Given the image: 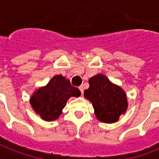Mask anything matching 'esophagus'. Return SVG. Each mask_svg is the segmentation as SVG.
I'll list each match as a JSON object with an SVG mask.
<instances>
[{
    "mask_svg": "<svg viewBox=\"0 0 159 159\" xmlns=\"http://www.w3.org/2000/svg\"><path fill=\"white\" fill-rule=\"evenodd\" d=\"M79 89H80V91H81V93H82V95H83V94H84V86H83V85H82V86H80Z\"/></svg>",
    "mask_w": 159,
    "mask_h": 159,
    "instance_id": "34e87169",
    "label": "esophagus"
}]
</instances>
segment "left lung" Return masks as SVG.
Wrapping results in <instances>:
<instances>
[{"mask_svg":"<svg viewBox=\"0 0 159 159\" xmlns=\"http://www.w3.org/2000/svg\"><path fill=\"white\" fill-rule=\"evenodd\" d=\"M89 84V88L84 90V98L92 103L97 118L106 124L116 122L128 108L124 89L102 74L90 77Z\"/></svg>","mask_w":159,"mask_h":159,"instance_id":"left-lung-1","label":"left lung"}]
</instances>
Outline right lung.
<instances>
[{"label": "right lung", "instance_id": "1", "mask_svg": "<svg viewBox=\"0 0 159 159\" xmlns=\"http://www.w3.org/2000/svg\"><path fill=\"white\" fill-rule=\"evenodd\" d=\"M81 92L61 75H55L48 83L35 90L30 98V104L36 114L45 121H54L62 113L71 97L78 98Z\"/></svg>", "mask_w": 159, "mask_h": 159}]
</instances>
